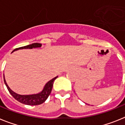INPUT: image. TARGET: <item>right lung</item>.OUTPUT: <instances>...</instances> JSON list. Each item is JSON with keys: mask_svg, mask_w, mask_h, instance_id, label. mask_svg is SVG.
I'll return each mask as SVG.
<instances>
[{"mask_svg": "<svg viewBox=\"0 0 125 125\" xmlns=\"http://www.w3.org/2000/svg\"><path fill=\"white\" fill-rule=\"evenodd\" d=\"M42 46L41 44L40 43H33L32 44L27 45V46H23V47H19L14 49L12 52H13L15 51H17L19 49H32V48H36V47H40ZM57 78V76L52 79L51 80L49 81L46 85L44 86L43 88L42 91L41 92L37 94H29V95H21V94H19L16 93L10 89V88L9 87L5 81V78H4V80L5 84L6 85L8 91L10 93V94L15 98V100H17L19 102L21 103L27 104V105H39L45 102L46 100L47 99L48 96L50 94L51 92L52 91V88L53 83L55 79Z\"/></svg>", "mask_w": 125, "mask_h": 125, "instance_id": "obj_1", "label": "right lung"}]
</instances>
